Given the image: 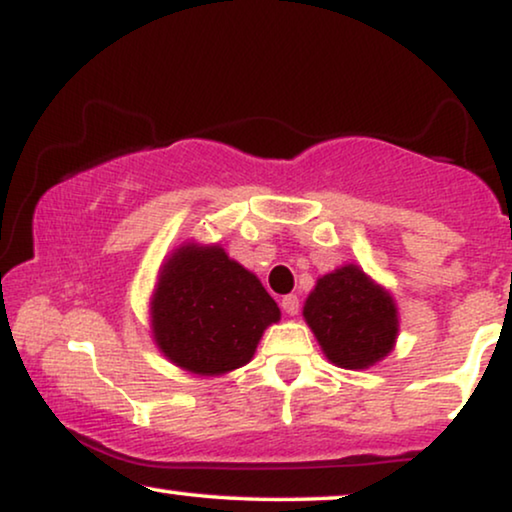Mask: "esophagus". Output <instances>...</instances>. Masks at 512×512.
I'll use <instances>...</instances> for the list:
<instances>
[{
    "instance_id": "esophagus-1",
    "label": "esophagus",
    "mask_w": 512,
    "mask_h": 512,
    "mask_svg": "<svg viewBox=\"0 0 512 512\" xmlns=\"http://www.w3.org/2000/svg\"><path fill=\"white\" fill-rule=\"evenodd\" d=\"M282 307H284L286 314H291V317H293V314H298V310H300L298 296H293V293H291V296H284L282 298Z\"/></svg>"
}]
</instances>
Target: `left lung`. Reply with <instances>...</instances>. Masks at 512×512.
I'll return each mask as SVG.
<instances>
[{
  "label": "left lung",
  "mask_w": 512,
  "mask_h": 512,
  "mask_svg": "<svg viewBox=\"0 0 512 512\" xmlns=\"http://www.w3.org/2000/svg\"><path fill=\"white\" fill-rule=\"evenodd\" d=\"M303 317L326 359L347 370L375 366L398 335L394 298L354 263L317 279Z\"/></svg>",
  "instance_id": "obj_1"
}]
</instances>
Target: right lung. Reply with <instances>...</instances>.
<instances>
[{"label":"right lung","instance_id":"obj_1","mask_svg":"<svg viewBox=\"0 0 512 512\" xmlns=\"http://www.w3.org/2000/svg\"><path fill=\"white\" fill-rule=\"evenodd\" d=\"M279 307L254 272L219 244H181L160 268L151 331L160 352L193 375H223L251 361Z\"/></svg>","mask_w":512,"mask_h":512}]
</instances>
